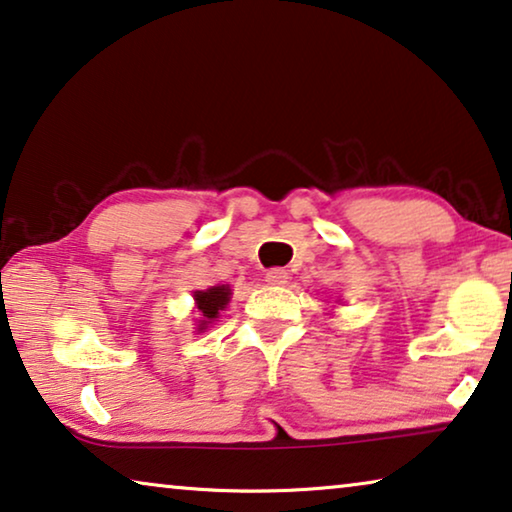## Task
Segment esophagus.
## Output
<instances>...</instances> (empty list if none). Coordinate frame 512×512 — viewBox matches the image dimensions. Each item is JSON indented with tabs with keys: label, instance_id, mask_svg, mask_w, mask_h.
<instances>
[{
	"label": "esophagus",
	"instance_id": "1",
	"mask_svg": "<svg viewBox=\"0 0 512 512\" xmlns=\"http://www.w3.org/2000/svg\"><path fill=\"white\" fill-rule=\"evenodd\" d=\"M287 280H289V273H287L285 269H271V271H266V282H269L271 287L287 285Z\"/></svg>",
	"mask_w": 512,
	"mask_h": 512
}]
</instances>
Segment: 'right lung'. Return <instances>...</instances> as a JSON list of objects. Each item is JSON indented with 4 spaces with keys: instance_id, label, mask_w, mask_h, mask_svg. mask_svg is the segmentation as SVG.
I'll list each match as a JSON object with an SVG mask.
<instances>
[{
    "instance_id": "add662e5",
    "label": "right lung",
    "mask_w": 512,
    "mask_h": 512,
    "mask_svg": "<svg viewBox=\"0 0 512 512\" xmlns=\"http://www.w3.org/2000/svg\"><path fill=\"white\" fill-rule=\"evenodd\" d=\"M232 289L227 285H218V287H209L205 291H196L193 298H196V307L200 312V321H198V332L207 330V326L212 321L218 319L221 310H225V305L230 303Z\"/></svg>"
}]
</instances>
